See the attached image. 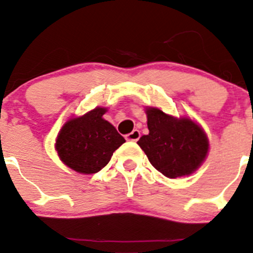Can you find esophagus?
I'll return each mask as SVG.
<instances>
[{"mask_svg": "<svg viewBox=\"0 0 253 253\" xmlns=\"http://www.w3.org/2000/svg\"><path fill=\"white\" fill-rule=\"evenodd\" d=\"M139 137H141V132H139L138 129H133L131 133L127 134L126 139L127 141H131V142H137L139 139Z\"/></svg>", "mask_w": 253, "mask_h": 253, "instance_id": "34e87169", "label": "esophagus"}]
</instances>
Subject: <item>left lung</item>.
Returning a JSON list of instances; mask_svg holds the SVG:
<instances>
[{
    "label": "left lung",
    "mask_w": 253,
    "mask_h": 253,
    "mask_svg": "<svg viewBox=\"0 0 253 253\" xmlns=\"http://www.w3.org/2000/svg\"><path fill=\"white\" fill-rule=\"evenodd\" d=\"M149 133L139 147L150 164L167 177L190 175L200 168L208 153L206 133L190 119H175L155 108L147 109Z\"/></svg>",
    "instance_id": "left-lung-1"
}]
</instances>
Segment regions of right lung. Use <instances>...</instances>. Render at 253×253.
Returning <instances> with one entry per match:
<instances>
[{
  "label": "right lung",
  "mask_w": 253,
  "mask_h": 253,
  "mask_svg": "<svg viewBox=\"0 0 253 253\" xmlns=\"http://www.w3.org/2000/svg\"><path fill=\"white\" fill-rule=\"evenodd\" d=\"M106 109L95 108L66 122L56 139V150L67 167L81 174H95L106 167L125 138L103 119Z\"/></svg>",
  "instance_id": "1"
}]
</instances>
